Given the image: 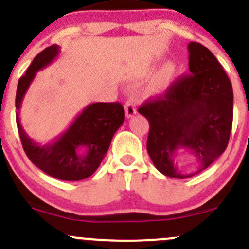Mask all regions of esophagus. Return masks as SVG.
Segmentation results:
<instances>
[{"label":"esophagus","mask_w":249,"mask_h":249,"mask_svg":"<svg viewBox=\"0 0 249 249\" xmlns=\"http://www.w3.org/2000/svg\"><path fill=\"white\" fill-rule=\"evenodd\" d=\"M125 114L127 118H131L136 114V105H135L134 100L129 99L125 104Z\"/></svg>","instance_id":"34e87169"}]
</instances>
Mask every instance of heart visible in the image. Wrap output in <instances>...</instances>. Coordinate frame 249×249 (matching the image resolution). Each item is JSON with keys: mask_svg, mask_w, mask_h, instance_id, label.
Masks as SVG:
<instances>
[{"mask_svg": "<svg viewBox=\"0 0 249 249\" xmlns=\"http://www.w3.org/2000/svg\"><path fill=\"white\" fill-rule=\"evenodd\" d=\"M175 76V67L173 65H169V66L165 67L162 70V72L160 73V76L154 80V83L152 84V92H161L166 89L167 87L170 85L171 83L172 78Z\"/></svg>", "mask_w": 249, "mask_h": 249, "instance_id": "obj_1", "label": "heart"}]
</instances>
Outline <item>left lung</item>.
<instances>
[{
	"label": "left lung",
	"instance_id": "obj_1",
	"mask_svg": "<svg viewBox=\"0 0 249 249\" xmlns=\"http://www.w3.org/2000/svg\"><path fill=\"white\" fill-rule=\"evenodd\" d=\"M189 74L175 80L166 92L144 102L139 112L149 122L147 150L158 171L189 178L223 154L232 126V85L210 49L190 42ZM180 147L192 150L199 170L182 174L173 157Z\"/></svg>",
	"mask_w": 249,
	"mask_h": 249
}]
</instances>
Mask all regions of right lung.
<instances>
[{
	"instance_id": "1",
	"label": "right lung",
	"mask_w": 249,
	"mask_h": 249,
	"mask_svg": "<svg viewBox=\"0 0 249 249\" xmlns=\"http://www.w3.org/2000/svg\"><path fill=\"white\" fill-rule=\"evenodd\" d=\"M59 52V46L53 44L35 57L18 83L17 110L21 107L22 99L37 72L52 64ZM124 119V107L119 102L88 105L64 134L46 145H39L27 136L18 113L17 126L22 148L32 164L57 179L80 180L96 171L108 150L113 135Z\"/></svg>"
}]
</instances>
